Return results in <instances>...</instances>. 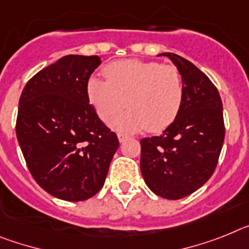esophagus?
Masks as SVG:
<instances>
[{"label": "esophagus", "mask_w": 249, "mask_h": 249, "mask_svg": "<svg viewBox=\"0 0 249 249\" xmlns=\"http://www.w3.org/2000/svg\"><path fill=\"white\" fill-rule=\"evenodd\" d=\"M118 139H119V142H124L125 140L127 139V135H125V134H118Z\"/></svg>", "instance_id": "34e87169"}]
</instances>
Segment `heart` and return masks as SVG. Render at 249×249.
I'll return each instance as SVG.
<instances>
[{
    "label": "heart",
    "mask_w": 249,
    "mask_h": 249,
    "mask_svg": "<svg viewBox=\"0 0 249 249\" xmlns=\"http://www.w3.org/2000/svg\"><path fill=\"white\" fill-rule=\"evenodd\" d=\"M103 71L107 81L89 77L86 96L105 124L114 120L126 104L129 110L112 123L116 131L130 134L148 127L159 133L178 118L184 101V83L176 66L120 60L107 65Z\"/></svg>",
    "instance_id": "b5f03b06"
}]
</instances>
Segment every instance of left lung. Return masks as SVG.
I'll use <instances>...</instances> for the list:
<instances>
[{
	"label": "left lung",
	"mask_w": 249,
	"mask_h": 249,
	"mask_svg": "<svg viewBox=\"0 0 249 249\" xmlns=\"http://www.w3.org/2000/svg\"><path fill=\"white\" fill-rule=\"evenodd\" d=\"M184 83L178 118L159 137L140 140V170L149 189L165 199H181L199 189L214 172L224 142L219 92L190 61L164 53Z\"/></svg>",
	"instance_id": "left-lung-1"
}]
</instances>
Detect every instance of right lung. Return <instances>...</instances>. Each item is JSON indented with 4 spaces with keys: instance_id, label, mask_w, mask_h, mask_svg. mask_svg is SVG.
<instances>
[{
    "instance_id": "obj_1",
    "label": "right lung",
    "mask_w": 249,
    "mask_h": 249,
    "mask_svg": "<svg viewBox=\"0 0 249 249\" xmlns=\"http://www.w3.org/2000/svg\"><path fill=\"white\" fill-rule=\"evenodd\" d=\"M100 64L99 56H64L29 80L18 103L16 135L27 168L42 189L68 202L98 193L119 148L86 96Z\"/></svg>"
}]
</instances>
